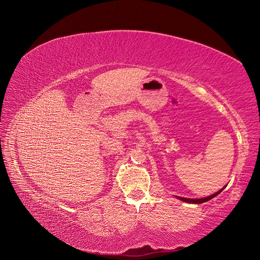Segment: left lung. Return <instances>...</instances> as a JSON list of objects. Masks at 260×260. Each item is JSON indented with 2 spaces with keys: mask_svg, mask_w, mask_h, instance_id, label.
Wrapping results in <instances>:
<instances>
[{
  "mask_svg": "<svg viewBox=\"0 0 260 260\" xmlns=\"http://www.w3.org/2000/svg\"><path fill=\"white\" fill-rule=\"evenodd\" d=\"M224 188H222L221 190H219L218 192H216V193H214V194H212V196H209V197H206V198H203V199H187V198H182V197H177L178 199H180V200H182V201H184V202H187V203H193V204H200V203H203V202H206V201H208V200H211V199H213V198H215L217 194H219L222 190H223Z\"/></svg>",
  "mask_w": 260,
  "mask_h": 260,
  "instance_id": "obj_1",
  "label": "left lung"
}]
</instances>
